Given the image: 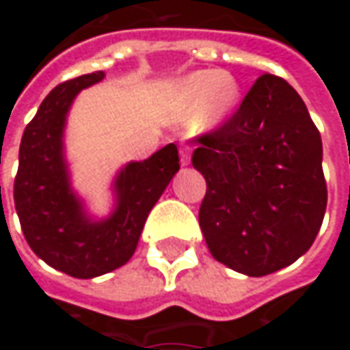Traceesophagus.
Segmentation results:
<instances>
[{
    "mask_svg": "<svg viewBox=\"0 0 350 350\" xmlns=\"http://www.w3.org/2000/svg\"><path fill=\"white\" fill-rule=\"evenodd\" d=\"M179 154H181V165H189L191 163V146L189 144H181Z\"/></svg>",
    "mask_w": 350,
    "mask_h": 350,
    "instance_id": "34e87169",
    "label": "esophagus"
}]
</instances>
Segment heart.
Here are the masks:
<instances>
[{
	"label": "heart",
	"mask_w": 350,
	"mask_h": 350,
	"mask_svg": "<svg viewBox=\"0 0 350 350\" xmlns=\"http://www.w3.org/2000/svg\"><path fill=\"white\" fill-rule=\"evenodd\" d=\"M173 103L181 111H195L196 124L200 128H214L234 115L241 88L234 75L218 70H200L187 75L173 89Z\"/></svg>",
	"instance_id": "heart-1"
}]
</instances>
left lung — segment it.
<instances>
[{"instance_id":"obj_1","label":"left lung","mask_w":350,"mask_h":350,"mask_svg":"<svg viewBox=\"0 0 350 350\" xmlns=\"http://www.w3.org/2000/svg\"><path fill=\"white\" fill-rule=\"evenodd\" d=\"M206 179L198 224L212 257L247 276L288 267L312 247L327 206L321 136L302 97L265 74L235 115L198 138Z\"/></svg>"}]
</instances>
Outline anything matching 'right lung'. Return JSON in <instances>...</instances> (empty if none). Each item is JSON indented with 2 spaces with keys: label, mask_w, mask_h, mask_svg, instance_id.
<instances>
[{
  "label": "right lung",
  "mask_w": 350,
  "mask_h": 350,
  "mask_svg": "<svg viewBox=\"0 0 350 350\" xmlns=\"http://www.w3.org/2000/svg\"><path fill=\"white\" fill-rule=\"evenodd\" d=\"M103 77V72H93L48 93L23 132L13 189L27 243L52 269L75 278H95L130 261L150 210L179 171L175 144L144 161H130L113 181L111 214L107 218L89 214L72 187L64 130L77 93Z\"/></svg>",
  "instance_id": "right-lung-1"
}]
</instances>
